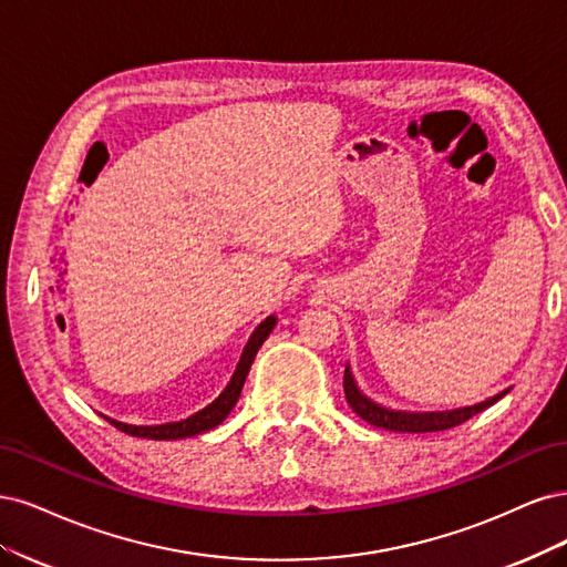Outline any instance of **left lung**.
Returning a JSON list of instances; mask_svg holds the SVG:
<instances>
[{"mask_svg":"<svg viewBox=\"0 0 567 567\" xmlns=\"http://www.w3.org/2000/svg\"><path fill=\"white\" fill-rule=\"evenodd\" d=\"M343 393H346V400H349V405L353 408V412L358 416H362L364 422L377 426V429L400 431V433H431V431H445L452 426H460L466 422V419L487 410L489 405H495L499 398L506 395V391H504V393H497L495 398L485 400V403L462 408V410H450V412H398V410L381 408L374 403V400L364 395L358 389L349 364H346V372H343Z\"/></svg>","mask_w":567,"mask_h":567,"instance_id":"left-lung-1","label":"left lung"}]
</instances>
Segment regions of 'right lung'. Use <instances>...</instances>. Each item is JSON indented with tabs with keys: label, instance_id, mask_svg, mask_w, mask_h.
<instances>
[{
	"label": "right lung",
	"instance_id": "1",
	"mask_svg": "<svg viewBox=\"0 0 567 567\" xmlns=\"http://www.w3.org/2000/svg\"><path fill=\"white\" fill-rule=\"evenodd\" d=\"M276 316H268L257 330L251 332L245 351L240 355V362H237V370L230 379V383L226 386V391L218 395L212 405H207L205 410L195 412L193 416L184 419V422H169V424H159V426H132V424H122V422H115V419H107L115 429L130 433V435H136V437H151V441H178V437H190V435H197V433H205L214 426H218L224 422V419L230 414V410L235 408L237 398H240L243 393V386H245V379L249 374V368L254 358H257L261 343L268 339V334L272 332V327H276Z\"/></svg>",
	"mask_w": 567,
	"mask_h": 567
}]
</instances>
